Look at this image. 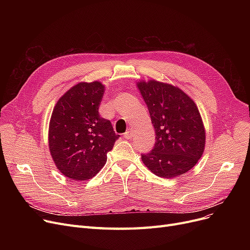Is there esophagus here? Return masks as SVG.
Masks as SVG:
<instances>
[{
  "label": "esophagus",
  "mask_w": 250,
  "mask_h": 250,
  "mask_svg": "<svg viewBox=\"0 0 250 250\" xmlns=\"http://www.w3.org/2000/svg\"><path fill=\"white\" fill-rule=\"evenodd\" d=\"M124 138L125 139H126V140H130L133 138V133H132V129H128L127 132H125V134H124Z\"/></svg>",
  "instance_id": "34e87169"
}]
</instances>
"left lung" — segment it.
<instances>
[{
  "mask_svg": "<svg viewBox=\"0 0 250 250\" xmlns=\"http://www.w3.org/2000/svg\"><path fill=\"white\" fill-rule=\"evenodd\" d=\"M155 128V145L142 161L157 176L188 172L202 157L206 133L194 102L179 88L151 80L138 83Z\"/></svg>",
  "mask_w": 250,
  "mask_h": 250,
  "instance_id": "left-lung-1",
  "label": "left lung"
}]
</instances>
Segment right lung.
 Returning <instances> with one entry per match:
<instances>
[{
    "label": "right lung",
    "mask_w": 250,
    "mask_h": 250,
    "mask_svg": "<svg viewBox=\"0 0 250 250\" xmlns=\"http://www.w3.org/2000/svg\"><path fill=\"white\" fill-rule=\"evenodd\" d=\"M103 93L100 82L79 83L59 99L52 111L50 154L60 171L72 180L95 176L120 138L110 121L99 114Z\"/></svg>",
    "instance_id": "obj_1"
}]
</instances>
